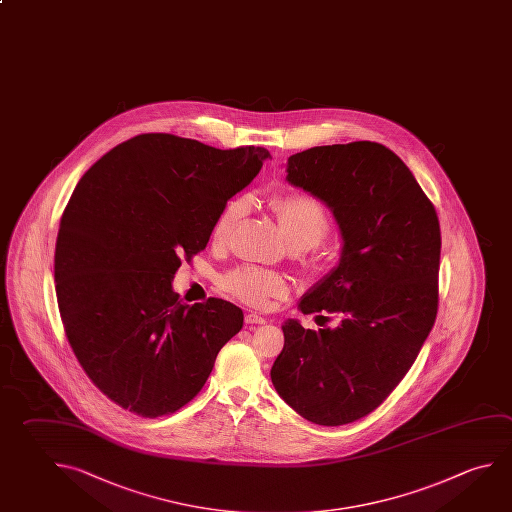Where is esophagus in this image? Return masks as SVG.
Masks as SVG:
<instances>
[{
	"instance_id": "esophagus-1",
	"label": "esophagus",
	"mask_w": 512,
	"mask_h": 512,
	"mask_svg": "<svg viewBox=\"0 0 512 512\" xmlns=\"http://www.w3.org/2000/svg\"><path fill=\"white\" fill-rule=\"evenodd\" d=\"M244 322L248 323V325H253V323H259V325H262V323H266L268 320H266L264 316H260V314L248 313L244 316Z\"/></svg>"
}]
</instances>
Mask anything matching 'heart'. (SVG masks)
Masks as SVG:
<instances>
[{"label":"heart","instance_id":"heart-1","mask_svg":"<svg viewBox=\"0 0 512 512\" xmlns=\"http://www.w3.org/2000/svg\"><path fill=\"white\" fill-rule=\"evenodd\" d=\"M246 201L234 199L226 205L212 228V241L223 244L243 217ZM278 225L287 244L298 250H309L322 243L329 234L331 221L322 203L307 194H289L271 201ZM223 286L253 307H266L271 298L287 293L286 278L275 271L260 268H239L226 275Z\"/></svg>","mask_w":512,"mask_h":512}]
</instances>
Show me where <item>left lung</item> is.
Listing matches in <instances>:
<instances>
[{
    "mask_svg": "<svg viewBox=\"0 0 512 512\" xmlns=\"http://www.w3.org/2000/svg\"><path fill=\"white\" fill-rule=\"evenodd\" d=\"M286 172L331 210L341 235L338 266L298 309L341 320L318 331L286 320L271 383L307 421L341 426L385 401L430 334L439 217L403 160L376 142L311 147L289 156Z\"/></svg>",
    "mask_w": 512,
    "mask_h": 512,
    "instance_id": "left-lung-1",
    "label": "left lung"
}]
</instances>
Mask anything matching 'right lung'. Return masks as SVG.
<instances>
[{
    "mask_svg": "<svg viewBox=\"0 0 512 512\" xmlns=\"http://www.w3.org/2000/svg\"><path fill=\"white\" fill-rule=\"evenodd\" d=\"M266 158L264 147L147 133L113 147L73 190L55 243L57 304L84 372L124 410H180L241 331L237 305L183 304L172 278Z\"/></svg>",
    "mask_w": 512,
    "mask_h": 512,
    "instance_id": "obj_1",
    "label": "right lung"
}]
</instances>
